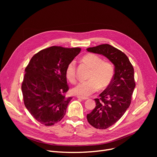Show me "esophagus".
Wrapping results in <instances>:
<instances>
[{
  "label": "esophagus",
  "instance_id": "1",
  "mask_svg": "<svg viewBox=\"0 0 157 157\" xmlns=\"http://www.w3.org/2000/svg\"><path fill=\"white\" fill-rule=\"evenodd\" d=\"M77 98H80V99H82V100H87L88 98L87 97H81V96H77Z\"/></svg>",
  "mask_w": 157,
  "mask_h": 157
}]
</instances>
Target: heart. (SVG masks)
<instances>
[{
  "instance_id": "b5f03b06",
  "label": "heart",
  "mask_w": 157,
  "mask_h": 157,
  "mask_svg": "<svg viewBox=\"0 0 157 157\" xmlns=\"http://www.w3.org/2000/svg\"><path fill=\"white\" fill-rule=\"evenodd\" d=\"M83 60L92 71L88 77L89 80L79 82L72 89V92L86 97L96 92L100 86L105 88L110 85L114 76V67L110 62H104L99 56L93 53L85 55ZM76 63L74 60L71 61L65 69V76L71 83L76 81Z\"/></svg>"
}]
</instances>
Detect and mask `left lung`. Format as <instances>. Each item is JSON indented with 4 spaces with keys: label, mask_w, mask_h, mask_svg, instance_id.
<instances>
[{
    "label": "left lung",
    "mask_w": 157,
    "mask_h": 157,
    "mask_svg": "<svg viewBox=\"0 0 157 157\" xmlns=\"http://www.w3.org/2000/svg\"><path fill=\"white\" fill-rule=\"evenodd\" d=\"M88 52L102 55L114 66V74L110 85L95 98L96 106L87 114V120L98 129L108 128L118 121L131 103L136 83L134 71L127 56L109 44H101L86 49Z\"/></svg>",
    "instance_id": "8db88e82"
}]
</instances>
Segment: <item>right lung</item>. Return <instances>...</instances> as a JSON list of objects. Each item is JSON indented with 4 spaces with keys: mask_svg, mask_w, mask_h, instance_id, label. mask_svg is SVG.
I'll return each instance as SVG.
<instances>
[{
    "mask_svg": "<svg viewBox=\"0 0 157 157\" xmlns=\"http://www.w3.org/2000/svg\"><path fill=\"white\" fill-rule=\"evenodd\" d=\"M81 48L52 46L32 56L25 70L21 85L26 108L37 121L51 126L65 116L72 97L68 91L65 69Z\"/></svg>",
    "mask_w": 157,
    "mask_h": 157,
    "instance_id": "add662e5",
    "label": "right lung"
}]
</instances>
